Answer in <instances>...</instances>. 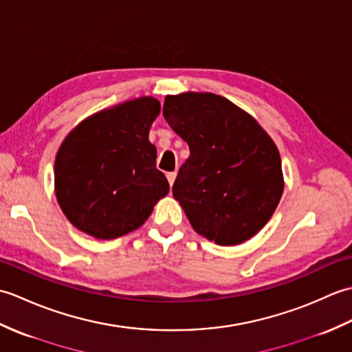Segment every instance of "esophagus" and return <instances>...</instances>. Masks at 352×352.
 <instances>
[{"instance_id": "34e87169", "label": "esophagus", "mask_w": 352, "mask_h": 352, "mask_svg": "<svg viewBox=\"0 0 352 352\" xmlns=\"http://www.w3.org/2000/svg\"><path fill=\"white\" fill-rule=\"evenodd\" d=\"M166 177H168V182H169V184L172 186V184H174V182H175L177 172H168V174H166Z\"/></svg>"}]
</instances>
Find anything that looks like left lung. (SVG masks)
<instances>
[{
	"mask_svg": "<svg viewBox=\"0 0 352 352\" xmlns=\"http://www.w3.org/2000/svg\"><path fill=\"white\" fill-rule=\"evenodd\" d=\"M163 116L190 149L172 195L192 228L222 246L256 236L284 190L271 136L250 113L210 92L168 95Z\"/></svg>",
	"mask_w": 352,
	"mask_h": 352,
	"instance_id": "8db88e82",
	"label": "left lung"
}]
</instances>
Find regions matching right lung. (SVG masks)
Masks as SVG:
<instances>
[{"label": "right lung", "instance_id": "1", "mask_svg": "<svg viewBox=\"0 0 352 352\" xmlns=\"http://www.w3.org/2000/svg\"><path fill=\"white\" fill-rule=\"evenodd\" d=\"M160 102L140 96L96 111L72 129L54 163L57 203L74 227L101 241L134 231L169 183L148 134Z\"/></svg>", "mask_w": 352, "mask_h": 352}]
</instances>
